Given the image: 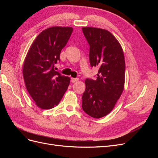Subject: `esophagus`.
I'll use <instances>...</instances> for the list:
<instances>
[{"instance_id":"obj_1","label":"esophagus","mask_w":158,"mask_h":158,"mask_svg":"<svg viewBox=\"0 0 158 158\" xmlns=\"http://www.w3.org/2000/svg\"><path fill=\"white\" fill-rule=\"evenodd\" d=\"M71 82L72 83H75L76 82H77L78 81V78H71Z\"/></svg>"}]
</instances>
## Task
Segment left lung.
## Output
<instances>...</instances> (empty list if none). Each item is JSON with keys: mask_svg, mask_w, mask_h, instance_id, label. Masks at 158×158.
I'll use <instances>...</instances> for the list:
<instances>
[{"mask_svg": "<svg viewBox=\"0 0 158 158\" xmlns=\"http://www.w3.org/2000/svg\"><path fill=\"white\" fill-rule=\"evenodd\" d=\"M89 45L90 65L98 66L96 79L86 78L82 95L84 111L99 118L111 112L124 89L125 62L122 47L111 32L100 28L82 27Z\"/></svg>", "mask_w": 158, "mask_h": 158, "instance_id": "obj_1", "label": "left lung"}]
</instances>
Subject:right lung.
Wrapping results in <instances>:
<instances>
[{
  "mask_svg": "<svg viewBox=\"0 0 158 158\" xmlns=\"http://www.w3.org/2000/svg\"><path fill=\"white\" fill-rule=\"evenodd\" d=\"M71 27H52L41 31L27 52L23 66L27 92L44 109L56 106L70 84V78L55 71V64L73 33Z\"/></svg>",
  "mask_w": 158,
  "mask_h": 158,
  "instance_id": "add662e5",
  "label": "right lung"
}]
</instances>
